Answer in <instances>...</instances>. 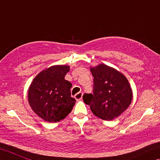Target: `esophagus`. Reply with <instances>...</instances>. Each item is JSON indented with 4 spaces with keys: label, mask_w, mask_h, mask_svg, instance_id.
<instances>
[{
    "label": "esophagus",
    "mask_w": 160,
    "mask_h": 160,
    "mask_svg": "<svg viewBox=\"0 0 160 160\" xmlns=\"http://www.w3.org/2000/svg\"><path fill=\"white\" fill-rule=\"evenodd\" d=\"M83 95V92H78L77 94H75V97H75V98L77 99V101H80V100H81V99H82Z\"/></svg>",
    "instance_id": "34e87169"
}]
</instances>
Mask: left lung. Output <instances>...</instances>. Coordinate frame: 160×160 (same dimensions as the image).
Returning <instances> with one entry per match:
<instances>
[{"label":"left lung","mask_w":160,"mask_h":160,"mask_svg":"<svg viewBox=\"0 0 160 160\" xmlns=\"http://www.w3.org/2000/svg\"><path fill=\"white\" fill-rule=\"evenodd\" d=\"M90 70L94 77L93 94H85L83 101L96 116L112 120L131 104L132 91L129 81L118 71L105 64Z\"/></svg>","instance_id":"obj_1"}]
</instances>
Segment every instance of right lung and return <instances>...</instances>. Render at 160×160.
<instances>
[{
	"mask_svg": "<svg viewBox=\"0 0 160 160\" xmlns=\"http://www.w3.org/2000/svg\"><path fill=\"white\" fill-rule=\"evenodd\" d=\"M68 66H54L42 71L31 84L28 99L31 109L45 121L57 122L65 118L76 102L71 97L72 83L64 77Z\"/></svg>",
	"mask_w": 160,
	"mask_h": 160,
	"instance_id": "right-lung-1",
	"label": "right lung"
}]
</instances>
